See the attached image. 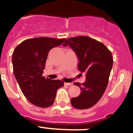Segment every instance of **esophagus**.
Segmentation results:
<instances>
[{
    "label": "esophagus",
    "instance_id": "1",
    "mask_svg": "<svg viewBox=\"0 0 133 133\" xmlns=\"http://www.w3.org/2000/svg\"><path fill=\"white\" fill-rule=\"evenodd\" d=\"M64 84L67 86H71L72 84V83H64Z\"/></svg>",
    "mask_w": 133,
    "mask_h": 133
}]
</instances>
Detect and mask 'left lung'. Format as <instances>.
<instances>
[{
    "mask_svg": "<svg viewBox=\"0 0 133 133\" xmlns=\"http://www.w3.org/2000/svg\"><path fill=\"white\" fill-rule=\"evenodd\" d=\"M63 45L73 50L78 57V70L86 74L84 83H73L81 92L71 98L70 103L76 109H89L101 99L106 90L113 64L112 54L103 43L88 36L68 38Z\"/></svg>",
    "mask_w": 133,
    "mask_h": 133,
    "instance_id": "8db88e82",
    "label": "left lung"
}]
</instances>
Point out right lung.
Masks as SVG:
<instances>
[{"label": "right lung", "mask_w": 133, "mask_h": 133, "mask_svg": "<svg viewBox=\"0 0 133 133\" xmlns=\"http://www.w3.org/2000/svg\"><path fill=\"white\" fill-rule=\"evenodd\" d=\"M64 40L49 37L30 38L14 50L12 63L15 77L24 97L35 106H51L56 90L64 85L63 81L45 78L42 75L49 51L63 44Z\"/></svg>", "instance_id": "obj_1"}]
</instances>
